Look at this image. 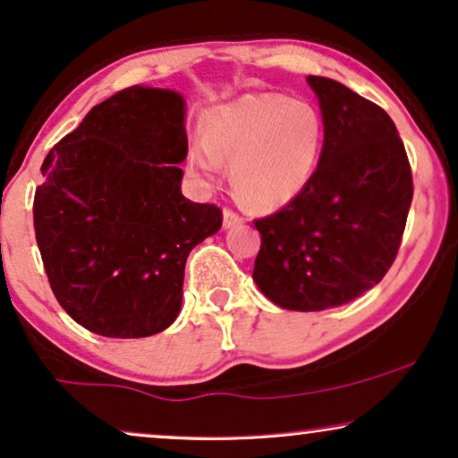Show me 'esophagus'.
I'll return each instance as SVG.
<instances>
[{
	"label": "esophagus",
	"mask_w": 458,
	"mask_h": 458,
	"mask_svg": "<svg viewBox=\"0 0 458 458\" xmlns=\"http://www.w3.org/2000/svg\"><path fill=\"white\" fill-rule=\"evenodd\" d=\"M242 223H243V216L237 215L235 210H231V208L223 210V227L225 229H231V227H235V225H242Z\"/></svg>",
	"instance_id": "34e87169"
}]
</instances>
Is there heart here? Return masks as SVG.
Returning a JSON list of instances; mask_svg holds the SVG:
<instances>
[{
	"label": "heart",
	"mask_w": 458,
	"mask_h": 458,
	"mask_svg": "<svg viewBox=\"0 0 458 458\" xmlns=\"http://www.w3.org/2000/svg\"><path fill=\"white\" fill-rule=\"evenodd\" d=\"M325 121L317 106L277 93H248L204 116V140L190 148L196 177L215 181L231 162L237 196L273 210L304 191L323 152Z\"/></svg>",
	"instance_id": "b5f03b06"
}]
</instances>
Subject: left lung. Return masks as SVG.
I'll list each match as a JSON object with an SVG mask.
<instances>
[{
  "mask_svg": "<svg viewBox=\"0 0 458 458\" xmlns=\"http://www.w3.org/2000/svg\"><path fill=\"white\" fill-rule=\"evenodd\" d=\"M325 121L318 166L304 191L256 218L252 277L281 309L348 304L390 271L412 202V174L384 108L334 79L309 77Z\"/></svg>",
  "mask_w": 458,
  "mask_h": 458,
  "instance_id": "obj_1",
  "label": "left lung"
}]
</instances>
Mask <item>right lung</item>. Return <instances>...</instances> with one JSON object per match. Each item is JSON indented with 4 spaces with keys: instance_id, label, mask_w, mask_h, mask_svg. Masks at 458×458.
<instances>
[{
    "instance_id": "right-lung-1",
    "label": "right lung",
    "mask_w": 458,
    "mask_h": 458,
    "mask_svg": "<svg viewBox=\"0 0 458 458\" xmlns=\"http://www.w3.org/2000/svg\"><path fill=\"white\" fill-rule=\"evenodd\" d=\"M185 102L127 87L93 106L49 149L33 202L49 285L79 325L106 337H148L181 310L185 260L223 225L215 204L181 193Z\"/></svg>"
}]
</instances>
